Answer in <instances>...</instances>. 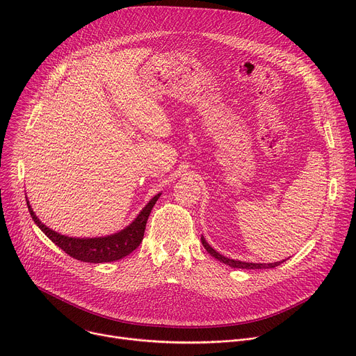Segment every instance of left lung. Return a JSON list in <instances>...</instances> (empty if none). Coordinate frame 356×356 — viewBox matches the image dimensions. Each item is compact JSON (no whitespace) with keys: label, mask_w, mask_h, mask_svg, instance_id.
Returning <instances> with one entry per match:
<instances>
[{"label":"left lung","mask_w":356,"mask_h":356,"mask_svg":"<svg viewBox=\"0 0 356 356\" xmlns=\"http://www.w3.org/2000/svg\"><path fill=\"white\" fill-rule=\"evenodd\" d=\"M201 243L202 246L206 248V250L210 253L211 257H214L216 259H218L220 262L231 266V268H236V269H270V268H276L279 266L280 264H283L284 261L282 262H275V264H252V262H241V261H234V259H229V258H225L224 255H221V253H218L216 249H213L207 241L204 239V236H201Z\"/></svg>","instance_id":"obj_1"}]
</instances>
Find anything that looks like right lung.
<instances>
[{
    "label": "right lung",
    "mask_w": 356,
    "mask_h": 356,
    "mask_svg": "<svg viewBox=\"0 0 356 356\" xmlns=\"http://www.w3.org/2000/svg\"><path fill=\"white\" fill-rule=\"evenodd\" d=\"M161 194L162 193L156 194L154 198H152L142 209V211L138 214V217L127 228L121 229L117 234H113L108 236H98V238H72V236L58 234L39 221V218L35 216L33 210L29 206V201H26V204L35 224L42 229V232L50 241H52L55 245H58L62 250H65L67 255L81 262L104 264V262L120 261L127 255H129L132 250H135L139 246V243L143 239L149 214L152 209H154L158 198L161 197Z\"/></svg>",
    "instance_id": "1"
}]
</instances>
